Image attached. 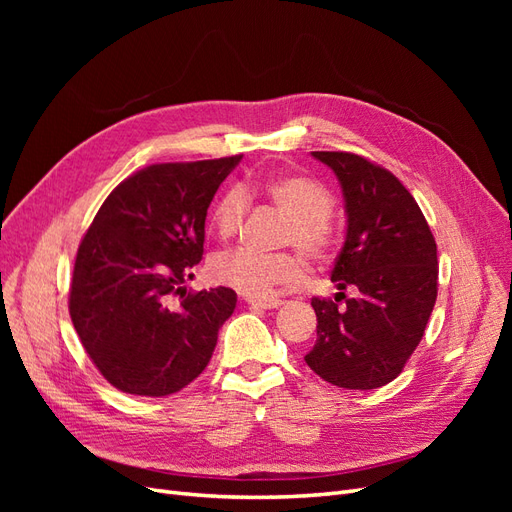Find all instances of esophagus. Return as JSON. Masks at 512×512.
<instances>
[{
    "label": "esophagus",
    "mask_w": 512,
    "mask_h": 512,
    "mask_svg": "<svg viewBox=\"0 0 512 512\" xmlns=\"http://www.w3.org/2000/svg\"><path fill=\"white\" fill-rule=\"evenodd\" d=\"M245 303L252 305V307H258V309H275V307L282 305L280 299H256V297L245 299Z\"/></svg>",
    "instance_id": "esophagus-1"
}]
</instances>
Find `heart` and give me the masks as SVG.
<instances>
[{"instance_id": "b5f03b06", "label": "heart", "mask_w": 512, "mask_h": 512, "mask_svg": "<svg viewBox=\"0 0 512 512\" xmlns=\"http://www.w3.org/2000/svg\"><path fill=\"white\" fill-rule=\"evenodd\" d=\"M258 194L290 218L284 241L297 245L314 260L329 258L335 247V228L331 224L333 194L322 183L299 175H275L250 183L247 188L232 185L213 211V228L220 239L235 237L243 228L250 198ZM305 265L297 254H262L254 250L224 252L209 265L213 282L228 286L247 297H269L282 284L297 282Z\"/></svg>"}]
</instances>
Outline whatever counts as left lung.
<instances>
[{
    "mask_svg": "<svg viewBox=\"0 0 512 512\" xmlns=\"http://www.w3.org/2000/svg\"><path fill=\"white\" fill-rule=\"evenodd\" d=\"M312 156L342 185L346 237L331 271L335 301L312 299L318 339L305 363L342 389H378L399 376L423 339L438 297L436 241L389 170L346 151Z\"/></svg>",
    "mask_w": 512,
    "mask_h": 512,
    "instance_id": "obj_1",
    "label": "left lung"
}]
</instances>
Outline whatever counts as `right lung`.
I'll return each instance as SVG.
<instances>
[{"label":"right lung","instance_id":"add662e5","mask_svg":"<svg viewBox=\"0 0 512 512\" xmlns=\"http://www.w3.org/2000/svg\"><path fill=\"white\" fill-rule=\"evenodd\" d=\"M239 162L241 156L153 164L121 181L85 232L70 318L115 389L173 395L211 361L237 292L218 286L185 294L183 282L203 258L211 200Z\"/></svg>","mask_w":512,"mask_h":512}]
</instances>
